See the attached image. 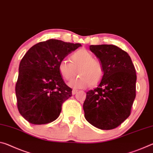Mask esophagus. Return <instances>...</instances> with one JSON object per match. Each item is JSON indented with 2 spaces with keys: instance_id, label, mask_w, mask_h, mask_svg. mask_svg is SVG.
Segmentation results:
<instances>
[{
  "instance_id": "34e87169",
  "label": "esophagus",
  "mask_w": 153,
  "mask_h": 153,
  "mask_svg": "<svg viewBox=\"0 0 153 153\" xmlns=\"http://www.w3.org/2000/svg\"><path fill=\"white\" fill-rule=\"evenodd\" d=\"M77 92H78V90H76V89H74L73 90H72V94H73V95L76 94Z\"/></svg>"
}]
</instances>
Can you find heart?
I'll list each match as a JSON object with an SVG mask.
<instances>
[{
  "label": "heart",
  "mask_w": 153,
  "mask_h": 153,
  "mask_svg": "<svg viewBox=\"0 0 153 153\" xmlns=\"http://www.w3.org/2000/svg\"><path fill=\"white\" fill-rule=\"evenodd\" d=\"M71 62L62 60L59 64V71L67 81H71L77 74L79 77L69 85L73 88H84L89 86H94L99 84L105 75L102 62L94 58L91 53L86 49H79L70 56Z\"/></svg>",
  "instance_id": "obj_1"
}]
</instances>
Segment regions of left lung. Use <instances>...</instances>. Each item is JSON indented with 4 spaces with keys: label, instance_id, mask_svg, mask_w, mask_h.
I'll use <instances>...</instances> for the list:
<instances>
[{
    "label": "left lung",
    "instance_id": "8db88e82",
    "mask_svg": "<svg viewBox=\"0 0 153 153\" xmlns=\"http://www.w3.org/2000/svg\"><path fill=\"white\" fill-rule=\"evenodd\" d=\"M90 49L102 62L105 75L96 88L86 92L84 116L96 128L112 129L131 114L136 97L135 67L128 54L117 46L91 45Z\"/></svg>",
    "mask_w": 153,
    "mask_h": 153
}]
</instances>
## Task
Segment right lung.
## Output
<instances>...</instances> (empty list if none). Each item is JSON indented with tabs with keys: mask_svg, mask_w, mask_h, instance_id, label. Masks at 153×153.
<instances>
[{
	"mask_svg": "<svg viewBox=\"0 0 153 153\" xmlns=\"http://www.w3.org/2000/svg\"><path fill=\"white\" fill-rule=\"evenodd\" d=\"M81 44L50 39L31 47L20 62L15 85L17 108L34 125L55 121L63 103L72 96L59 71L60 61Z\"/></svg>",
	"mask_w": 153,
	"mask_h": 153,
	"instance_id": "obj_1",
	"label": "right lung"
}]
</instances>
